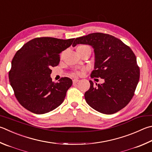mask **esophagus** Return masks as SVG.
Masks as SVG:
<instances>
[{
  "instance_id": "esophagus-1",
  "label": "esophagus",
  "mask_w": 152,
  "mask_h": 152,
  "mask_svg": "<svg viewBox=\"0 0 152 152\" xmlns=\"http://www.w3.org/2000/svg\"><path fill=\"white\" fill-rule=\"evenodd\" d=\"M72 81H73V83H74V84H75V83H77V82H78L79 81V80H78V79H77V78H76V79H74Z\"/></svg>"
}]
</instances>
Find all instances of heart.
Returning a JSON list of instances; mask_svg holds the SVG:
<instances>
[{
  "instance_id": "obj_1",
  "label": "heart",
  "mask_w": 152,
  "mask_h": 152,
  "mask_svg": "<svg viewBox=\"0 0 152 152\" xmlns=\"http://www.w3.org/2000/svg\"><path fill=\"white\" fill-rule=\"evenodd\" d=\"M86 46H86V45H81V46H79L78 48H84V47H86ZM81 74V72L80 71H76L75 72H74L73 74V75H80Z\"/></svg>"
}]
</instances>
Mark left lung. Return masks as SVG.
<instances>
[{
  "label": "left lung",
  "instance_id": "1",
  "mask_svg": "<svg viewBox=\"0 0 152 152\" xmlns=\"http://www.w3.org/2000/svg\"><path fill=\"white\" fill-rule=\"evenodd\" d=\"M91 45L94 49V70L91 78H101L103 84L94 86L85 92L88 104L102 114H112L129 104L140 80L136 55L128 46L114 36L95 32L77 38L72 46Z\"/></svg>",
  "mask_w": 152,
  "mask_h": 152
}]
</instances>
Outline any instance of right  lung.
Returning a JSON list of instances; mask_svg holds the SVG:
<instances>
[{
	"label": "right lung",
	"instance_id": "right-lung-1",
	"mask_svg": "<svg viewBox=\"0 0 152 152\" xmlns=\"http://www.w3.org/2000/svg\"><path fill=\"white\" fill-rule=\"evenodd\" d=\"M52 37L36 38L16 52L9 78L15 97L24 108L37 114L56 109L61 104L72 81L68 77L53 82L52 67L60 62V53L72 44Z\"/></svg>",
	"mask_w": 152,
	"mask_h": 152
}]
</instances>
